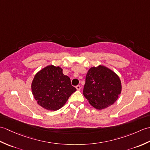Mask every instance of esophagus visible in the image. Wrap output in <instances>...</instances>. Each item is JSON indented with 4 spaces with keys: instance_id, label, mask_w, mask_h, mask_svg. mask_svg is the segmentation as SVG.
Listing matches in <instances>:
<instances>
[{
    "instance_id": "obj_1",
    "label": "esophagus",
    "mask_w": 150,
    "mask_h": 150,
    "mask_svg": "<svg viewBox=\"0 0 150 150\" xmlns=\"http://www.w3.org/2000/svg\"><path fill=\"white\" fill-rule=\"evenodd\" d=\"M76 89H77V90H80L81 89V86H80V85H78V86H76Z\"/></svg>"
}]
</instances>
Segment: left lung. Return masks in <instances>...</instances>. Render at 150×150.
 <instances>
[{"mask_svg":"<svg viewBox=\"0 0 150 150\" xmlns=\"http://www.w3.org/2000/svg\"><path fill=\"white\" fill-rule=\"evenodd\" d=\"M121 90L120 78L112 70L102 65L88 70L83 95L95 108L103 110L114 104Z\"/></svg>","mask_w":150,"mask_h":150,"instance_id":"left-lung-1","label":"left lung"}]
</instances>
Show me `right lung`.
<instances>
[{"mask_svg":"<svg viewBox=\"0 0 150 150\" xmlns=\"http://www.w3.org/2000/svg\"><path fill=\"white\" fill-rule=\"evenodd\" d=\"M33 97L41 107L56 111L66 104L76 88L59 66H47L36 73L31 83Z\"/></svg>","mask_w":150,"mask_h":150,"instance_id":"add662e5","label":"right lung"}]
</instances>
